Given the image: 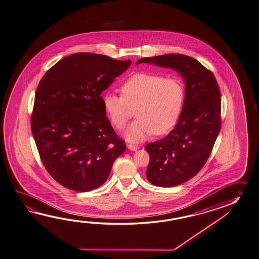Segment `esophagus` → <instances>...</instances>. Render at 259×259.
<instances>
[{
	"label": "esophagus",
	"mask_w": 259,
	"mask_h": 259,
	"mask_svg": "<svg viewBox=\"0 0 259 259\" xmlns=\"http://www.w3.org/2000/svg\"><path fill=\"white\" fill-rule=\"evenodd\" d=\"M127 148L131 151H137L139 149L138 145H127Z\"/></svg>",
	"instance_id": "1"
}]
</instances>
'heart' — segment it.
Here are the masks:
<instances>
[{"instance_id": "obj_1", "label": "heart", "mask_w": 259, "mask_h": 259, "mask_svg": "<svg viewBox=\"0 0 259 259\" xmlns=\"http://www.w3.org/2000/svg\"><path fill=\"white\" fill-rule=\"evenodd\" d=\"M122 96L107 93L103 97V107L111 122L122 130L133 117L138 115L126 130L128 141L139 142L152 133H168L179 119L185 88L180 79L165 78L161 74L140 72L126 80L121 87Z\"/></svg>"}]
</instances>
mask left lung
Here are the masks:
<instances>
[{
  "label": "left lung",
  "instance_id": "8db88e82",
  "mask_svg": "<svg viewBox=\"0 0 259 259\" xmlns=\"http://www.w3.org/2000/svg\"><path fill=\"white\" fill-rule=\"evenodd\" d=\"M170 68L184 78L185 101L175 128L145 145L150 156L146 178L160 187L179 186L204 166L221 128V95L217 79L199 61L182 54L143 58L136 62Z\"/></svg>",
  "mask_w": 259,
  "mask_h": 259
}]
</instances>
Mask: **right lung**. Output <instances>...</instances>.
<instances>
[{
  "label": "right lung",
  "mask_w": 259,
  "mask_h": 259,
  "mask_svg": "<svg viewBox=\"0 0 259 259\" xmlns=\"http://www.w3.org/2000/svg\"><path fill=\"white\" fill-rule=\"evenodd\" d=\"M131 64L76 53L58 61L41 79L31 133L44 166L61 186L78 192L101 187L126 149L106 116L101 94Z\"/></svg>",
  "instance_id": "1"
}]
</instances>
